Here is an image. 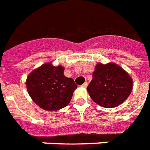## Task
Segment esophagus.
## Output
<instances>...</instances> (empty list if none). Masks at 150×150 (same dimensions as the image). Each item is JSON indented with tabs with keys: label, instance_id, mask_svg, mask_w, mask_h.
I'll return each instance as SVG.
<instances>
[{
	"label": "esophagus",
	"instance_id": "34e87169",
	"mask_svg": "<svg viewBox=\"0 0 150 150\" xmlns=\"http://www.w3.org/2000/svg\"><path fill=\"white\" fill-rule=\"evenodd\" d=\"M87 85H88V83H87V82H85V83H84L83 84V85H82V86H83V87H85V88H86V86H87Z\"/></svg>",
	"mask_w": 150,
	"mask_h": 150
}]
</instances>
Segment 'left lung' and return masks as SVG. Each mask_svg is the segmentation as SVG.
Listing matches in <instances>:
<instances>
[{
    "label": "left lung",
    "instance_id": "8db88e82",
    "mask_svg": "<svg viewBox=\"0 0 150 150\" xmlns=\"http://www.w3.org/2000/svg\"><path fill=\"white\" fill-rule=\"evenodd\" d=\"M133 81L117 64H97L87 91L101 106L112 108L120 105L130 95Z\"/></svg>",
    "mask_w": 150,
    "mask_h": 150
}]
</instances>
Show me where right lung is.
I'll return each mask as SVG.
<instances>
[{"label": "right lung", "mask_w": 150, "mask_h": 150, "mask_svg": "<svg viewBox=\"0 0 150 150\" xmlns=\"http://www.w3.org/2000/svg\"><path fill=\"white\" fill-rule=\"evenodd\" d=\"M64 71L61 66L45 64L28 76V92L42 109L58 110L70 103L77 85L73 79L64 76Z\"/></svg>", "instance_id": "1"}]
</instances>
